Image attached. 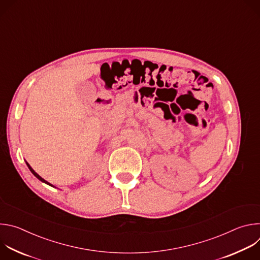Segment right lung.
Returning <instances> with one entry per match:
<instances>
[{
    "label": "right lung",
    "instance_id": "add662e5",
    "mask_svg": "<svg viewBox=\"0 0 260 260\" xmlns=\"http://www.w3.org/2000/svg\"><path fill=\"white\" fill-rule=\"evenodd\" d=\"M26 165H27V167H28V169H29V171H30V172H31V173H32V174H34V175H35V176H36V177H37V178H38V179H39V180H40V181H42V182H44V183H46V184H48V185H50V186H53V185H51V184H50V183H49V182H47V181H46V180H44V179H43V178H42V177H40V176H39V175H38V174H37V173H36V172H35V171H34V170H32V169H31V167H30V166H29V165H28V164H27V162H26Z\"/></svg>",
    "mask_w": 260,
    "mask_h": 260
}]
</instances>
